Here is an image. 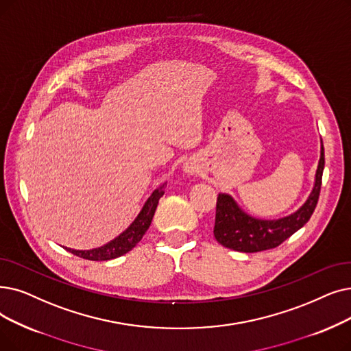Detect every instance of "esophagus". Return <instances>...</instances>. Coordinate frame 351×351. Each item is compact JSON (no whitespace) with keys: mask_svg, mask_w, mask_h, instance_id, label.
<instances>
[{"mask_svg":"<svg viewBox=\"0 0 351 351\" xmlns=\"http://www.w3.org/2000/svg\"><path fill=\"white\" fill-rule=\"evenodd\" d=\"M186 172H188V173H193V172H195L193 167H192V166H186Z\"/></svg>","mask_w":351,"mask_h":351,"instance_id":"1","label":"esophagus"}]
</instances>
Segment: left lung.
I'll return each mask as SVG.
<instances>
[{"label":"left lung","mask_w":351,"mask_h":351,"mask_svg":"<svg viewBox=\"0 0 351 351\" xmlns=\"http://www.w3.org/2000/svg\"><path fill=\"white\" fill-rule=\"evenodd\" d=\"M324 169V147L322 145L315 184L307 202L295 213L277 221L255 219L242 212L230 195L219 193L217 197L215 226L213 235L221 245L239 252H260L272 250L288 239L311 218L317 206Z\"/></svg>","instance_id":"1"}]
</instances>
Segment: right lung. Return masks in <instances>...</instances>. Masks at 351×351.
<instances>
[{
	"instance_id": "right-lung-1",
	"label": "right lung",
	"mask_w": 351,
	"mask_h": 351,
	"mask_svg": "<svg viewBox=\"0 0 351 351\" xmlns=\"http://www.w3.org/2000/svg\"><path fill=\"white\" fill-rule=\"evenodd\" d=\"M165 186L166 185L159 186L154 193H152L147 202L145 204L143 209L138 215V218L134 219V222L128 228L123 234L119 235L109 243H106L104 247L90 250V251H75V250H70V248H66V250L74 255L84 258V260H90V261H108V260H113V258H117L120 255H125L126 252H129L132 248L136 247V243H138L143 238L145 232L149 230L150 222H152V219H154V215H155L156 206L159 204V199L165 193Z\"/></svg>"
}]
</instances>
